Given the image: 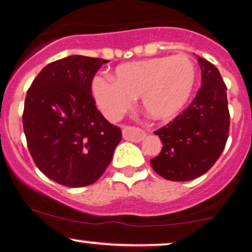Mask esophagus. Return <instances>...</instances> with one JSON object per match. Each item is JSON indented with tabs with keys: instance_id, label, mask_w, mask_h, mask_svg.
<instances>
[{
	"instance_id": "esophagus-1",
	"label": "esophagus",
	"mask_w": 252,
	"mask_h": 252,
	"mask_svg": "<svg viewBox=\"0 0 252 252\" xmlns=\"http://www.w3.org/2000/svg\"><path fill=\"white\" fill-rule=\"evenodd\" d=\"M146 133L141 128L132 126H126L123 128V138L125 140L133 141V142H140L145 139Z\"/></svg>"
}]
</instances>
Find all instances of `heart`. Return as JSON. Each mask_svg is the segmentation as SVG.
I'll use <instances>...</instances> for the list:
<instances>
[{
  "label": "heart",
  "mask_w": 252,
  "mask_h": 252,
  "mask_svg": "<svg viewBox=\"0 0 252 252\" xmlns=\"http://www.w3.org/2000/svg\"><path fill=\"white\" fill-rule=\"evenodd\" d=\"M196 83V67L185 54L162 56L119 65L111 79L95 77L92 92L105 117L118 120L140 98L142 110L152 119L176 117L187 105Z\"/></svg>",
  "instance_id": "heart-1"
}]
</instances>
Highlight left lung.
Listing matches in <instances>:
<instances>
[{
  "label": "left lung",
  "mask_w": 252,
  "mask_h": 252,
  "mask_svg": "<svg viewBox=\"0 0 252 252\" xmlns=\"http://www.w3.org/2000/svg\"><path fill=\"white\" fill-rule=\"evenodd\" d=\"M202 86L187 110L158 129L163 147L151 166L163 179L189 181L203 175L224 150L230 116L226 86L219 70L200 56Z\"/></svg>",
  "instance_id": "1"
}]
</instances>
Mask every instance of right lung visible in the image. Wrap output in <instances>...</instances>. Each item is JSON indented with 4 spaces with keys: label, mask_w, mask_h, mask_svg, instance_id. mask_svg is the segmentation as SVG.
Segmentation results:
<instances>
[{
    "label": "right lung",
    "mask_w": 252,
    "mask_h": 252,
    "mask_svg": "<svg viewBox=\"0 0 252 252\" xmlns=\"http://www.w3.org/2000/svg\"><path fill=\"white\" fill-rule=\"evenodd\" d=\"M108 61L73 55L43 67L28 90L23 129L36 166L66 187L92 185L110 164L121 129L98 111L93 77Z\"/></svg>",
    "instance_id": "obj_1"
}]
</instances>
